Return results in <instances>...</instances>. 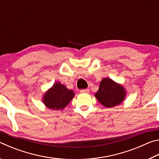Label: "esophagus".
<instances>
[{
	"label": "esophagus",
	"mask_w": 159,
	"mask_h": 159,
	"mask_svg": "<svg viewBox=\"0 0 159 159\" xmlns=\"http://www.w3.org/2000/svg\"><path fill=\"white\" fill-rule=\"evenodd\" d=\"M89 92H90L89 89H83L80 90V93H89Z\"/></svg>",
	"instance_id": "obj_1"
}]
</instances>
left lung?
I'll list each match as a JSON object with an SVG mask.
<instances>
[{
	"instance_id": "1",
	"label": "left lung",
	"mask_w": 159,
	"mask_h": 159,
	"mask_svg": "<svg viewBox=\"0 0 159 159\" xmlns=\"http://www.w3.org/2000/svg\"><path fill=\"white\" fill-rule=\"evenodd\" d=\"M95 97L102 105L113 107L121 103L125 97V90L121 85L109 78L102 80Z\"/></svg>"
}]
</instances>
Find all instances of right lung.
<instances>
[{
	"instance_id": "obj_1",
	"label": "right lung",
	"mask_w": 159,
	"mask_h": 159,
	"mask_svg": "<svg viewBox=\"0 0 159 159\" xmlns=\"http://www.w3.org/2000/svg\"><path fill=\"white\" fill-rule=\"evenodd\" d=\"M74 92L60 83H56L43 97V103L53 110L63 109L74 97Z\"/></svg>"
}]
</instances>
